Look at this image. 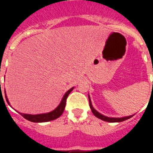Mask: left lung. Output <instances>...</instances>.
I'll list each match as a JSON object with an SVG mask.
<instances>
[{"instance_id": "8db88e82", "label": "left lung", "mask_w": 153, "mask_h": 153, "mask_svg": "<svg viewBox=\"0 0 153 153\" xmlns=\"http://www.w3.org/2000/svg\"><path fill=\"white\" fill-rule=\"evenodd\" d=\"M88 99H89V106L90 108H91V111H92V112L93 113V115H95L96 117H97L100 120H104V121L106 122H111V123H114V122H121L124 121V120H128V119L131 118L132 116L134 115H128V116H124V117H118V118H116V117H108V116H106V115H102V114H101L99 113L97 111L94 109V107L92 105V102H91V99H90V97L88 96Z\"/></svg>"}]
</instances>
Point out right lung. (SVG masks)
Returning a JSON list of instances; mask_svg holds the SVG:
<instances>
[{
    "mask_svg": "<svg viewBox=\"0 0 153 153\" xmlns=\"http://www.w3.org/2000/svg\"><path fill=\"white\" fill-rule=\"evenodd\" d=\"M0 88H1V81H0ZM74 89L73 88H71L70 89L67 91L66 93H65V95L62 97V99L60 101V104L57 106L56 108H55L53 111H51L50 112L47 113H42V114H37V115H31V114H25V113H19L22 116L25 118L26 120H28L29 121L31 122H35V123H42V122H48L51 120H53L59 118L60 115H62V113L64 112V110L65 107V103H66V99L69 94L71 93V91ZM2 93H1V95ZM5 99L6 102L10 105V102H9L7 96H6V93H5Z\"/></svg>",
    "mask_w": 153,
    "mask_h": 153,
    "instance_id": "add662e5",
    "label": "right lung"
}]
</instances>
